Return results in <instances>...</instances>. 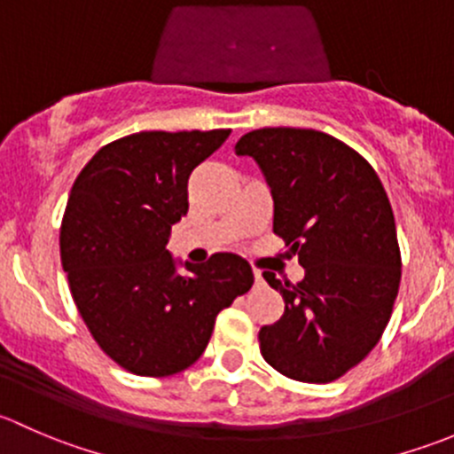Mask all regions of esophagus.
Returning a JSON list of instances; mask_svg holds the SVG:
<instances>
[{
    "label": "esophagus",
    "mask_w": 454,
    "mask_h": 454,
    "mask_svg": "<svg viewBox=\"0 0 454 454\" xmlns=\"http://www.w3.org/2000/svg\"><path fill=\"white\" fill-rule=\"evenodd\" d=\"M254 283L256 286H263V277H261L259 270H254Z\"/></svg>",
    "instance_id": "34e87169"
}]
</instances>
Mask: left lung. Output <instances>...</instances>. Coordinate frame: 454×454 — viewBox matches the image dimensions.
<instances>
[{"instance_id": "8db88e82", "label": "left lung", "mask_w": 454, "mask_h": 454, "mask_svg": "<svg viewBox=\"0 0 454 454\" xmlns=\"http://www.w3.org/2000/svg\"><path fill=\"white\" fill-rule=\"evenodd\" d=\"M235 153L259 164L274 232L305 270L296 286L263 272L286 312L261 327V356L292 380L332 382L378 345L400 290L387 191L363 155L323 131L265 127L246 134Z\"/></svg>"}]
</instances>
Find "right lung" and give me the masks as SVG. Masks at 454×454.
Listing matches in <instances>:
<instances>
[{
  "label": "right lung",
  "mask_w": 454,
  "mask_h": 454,
  "mask_svg": "<svg viewBox=\"0 0 454 454\" xmlns=\"http://www.w3.org/2000/svg\"><path fill=\"white\" fill-rule=\"evenodd\" d=\"M228 136L231 129L127 136L103 146L70 191L61 263L72 296L100 349L136 375L191 367L217 314L254 283L239 254L217 253L195 265L167 250L171 226L189 210L191 173Z\"/></svg>",
  "instance_id": "right-lung-1"
}]
</instances>
